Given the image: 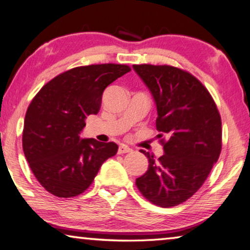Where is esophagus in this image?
<instances>
[{
    "instance_id": "1",
    "label": "esophagus",
    "mask_w": 250,
    "mask_h": 250,
    "mask_svg": "<svg viewBox=\"0 0 250 250\" xmlns=\"http://www.w3.org/2000/svg\"><path fill=\"white\" fill-rule=\"evenodd\" d=\"M132 149H130L128 146H125V145H121L119 146L118 149V153L119 154H122V153H128V152H131Z\"/></svg>"
}]
</instances>
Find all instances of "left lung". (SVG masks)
<instances>
[{
	"label": "left lung",
	"mask_w": 250,
	"mask_h": 250,
	"mask_svg": "<svg viewBox=\"0 0 250 250\" xmlns=\"http://www.w3.org/2000/svg\"><path fill=\"white\" fill-rule=\"evenodd\" d=\"M157 104V130L165 153L156 160L145 150L149 168L136 185L146 200L162 208L185 203L198 191L221 152V118L207 88L172 65L134 64Z\"/></svg>",
	"instance_id": "1"
}]
</instances>
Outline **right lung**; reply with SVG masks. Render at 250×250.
<instances>
[{
	"label": "right lung",
	"instance_id": "add662e5",
	"mask_svg": "<svg viewBox=\"0 0 250 250\" xmlns=\"http://www.w3.org/2000/svg\"><path fill=\"white\" fill-rule=\"evenodd\" d=\"M131 68L104 63L77 66L42 86L26 110L23 151L33 175L59 198L81 195L102 164L118 151L114 142L80 139L85 118L100 110L102 93Z\"/></svg>",
	"mask_w": 250,
	"mask_h": 250
}]
</instances>
